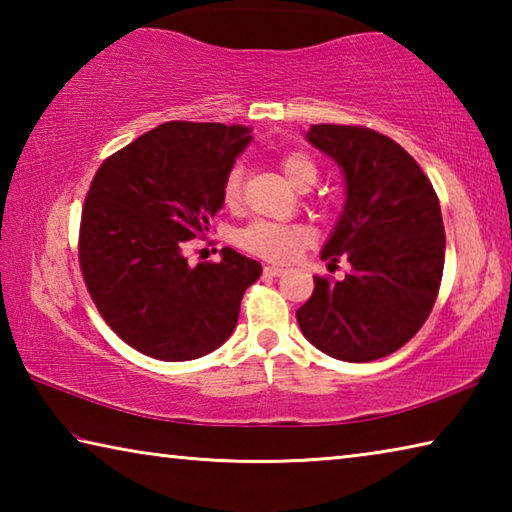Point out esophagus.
<instances>
[{
  "instance_id": "1",
  "label": "esophagus",
  "mask_w": 512,
  "mask_h": 512,
  "mask_svg": "<svg viewBox=\"0 0 512 512\" xmlns=\"http://www.w3.org/2000/svg\"><path fill=\"white\" fill-rule=\"evenodd\" d=\"M282 273H284L282 266H273V264L264 266V275H266V277H280Z\"/></svg>"
}]
</instances>
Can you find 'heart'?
Returning a JSON list of instances; mask_svg holds the SVG:
<instances>
[{"instance_id":"b5f03b06","label":"heart","mask_w":512,"mask_h":512,"mask_svg":"<svg viewBox=\"0 0 512 512\" xmlns=\"http://www.w3.org/2000/svg\"><path fill=\"white\" fill-rule=\"evenodd\" d=\"M280 167L284 176L291 180V185L298 189H311L318 183V164L309 153L302 151H289L280 158ZM241 185H244V169L235 164L228 173H225L221 183V198L228 207H237L241 201ZM237 246L244 248L246 253H253L262 259H271V262H289L296 255H300L311 241H314V232L302 223H280V221H253L244 225L237 232Z\"/></svg>"}]
</instances>
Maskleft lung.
Listing matches in <instances>:
<instances>
[{
    "mask_svg": "<svg viewBox=\"0 0 512 512\" xmlns=\"http://www.w3.org/2000/svg\"><path fill=\"white\" fill-rule=\"evenodd\" d=\"M307 140L339 162L348 201L323 259L352 264L343 280L314 277L296 311L311 345L341 361H375L409 343L429 318L445 266V225L427 173L391 137L366 126L316 124Z\"/></svg>",
    "mask_w": 512,
    "mask_h": 512,
    "instance_id": "obj_1",
    "label": "left lung"
}]
</instances>
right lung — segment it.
I'll use <instances>...</instances> for the list:
<instances>
[{
    "mask_svg": "<svg viewBox=\"0 0 512 512\" xmlns=\"http://www.w3.org/2000/svg\"><path fill=\"white\" fill-rule=\"evenodd\" d=\"M250 142L248 128L167 121L112 153L94 173L79 230V264L101 318L146 357L189 361L237 325L262 264L223 248L187 264L221 210V183Z\"/></svg>",
    "mask_w": 512,
    "mask_h": 512,
    "instance_id": "add662e5",
    "label": "right lung"
}]
</instances>
